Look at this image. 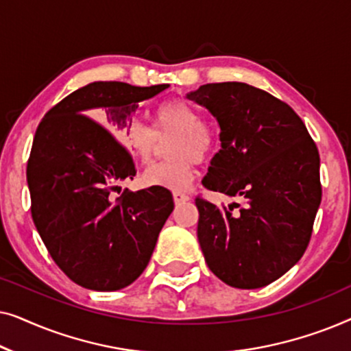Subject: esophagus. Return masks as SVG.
Here are the masks:
<instances>
[{
	"instance_id": "1",
	"label": "esophagus",
	"mask_w": 351,
	"mask_h": 351,
	"mask_svg": "<svg viewBox=\"0 0 351 351\" xmlns=\"http://www.w3.org/2000/svg\"><path fill=\"white\" fill-rule=\"evenodd\" d=\"M190 199V196L184 193V191H174V201L176 204H182V203H186V201Z\"/></svg>"
}]
</instances>
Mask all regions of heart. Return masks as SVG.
Here are the masks:
<instances>
[{
	"instance_id": "1",
	"label": "heart",
	"mask_w": 351,
	"mask_h": 351,
	"mask_svg": "<svg viewBox=\"0 0 351 351\" xmlns=\"http://www.w3.org/2000/svg\"><path fill=\"white\" fill-rule=\"evenodd\" d=\"M169 142L167 161L148 167L143 182L167 190L189 189L195 177L196 161H204L217 145L213 124L201 119L199 110L184 100H169L156 108L155 128L134 123L126 131L124 142L142 165L155 160L162 141Z\"/></svg>"
}]
</instances>
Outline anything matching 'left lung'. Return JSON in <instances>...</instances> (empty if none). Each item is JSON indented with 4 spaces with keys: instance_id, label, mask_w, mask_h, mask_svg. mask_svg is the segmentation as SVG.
<instances>
[{
    "instance_id": "8db88e82",
    "label": "left lung",
    "mask_w": 351,
    "mask_h": 351,
    "mask_svg": "<svg viewBox=\"0 0 351 351\" xmlns=\"http://www.w3.org/2000/svg\"><path fill=\"white\" fill-rule=\"evenodd\" d=\"M220 126L203 185L243 203L196 198L198 241L219 280L257 289L291 270L308 246L321 203L319 153L294 110L246 83H210L186 94Z\"/></svg>"
}]
</instances>
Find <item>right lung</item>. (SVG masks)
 <instances>
[{
    "instance_id": "right-lung-1",
    "label": "right lung",
    "mask_w": 351,
    "mask_h": 351,
    "mask_svg": "<svg viewBox=\"0 0 351 351\" xmlns=\"http://www.w3.org/2000/svg\"><path fill=\"white\" fill-rule=\"evenodd\" d=\"M166 88L95 81L54 105L36 129L27 165L33 222L57 267L86 289L118 291L136 281L174 209L161 186L114 198L136 176L117 136L131 128L138 102ZM89 109L102 125L84 114Z\"/></svg>"
}]
</instances>
